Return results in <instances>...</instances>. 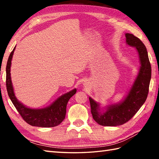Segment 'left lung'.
Here are the masks:
<instances>
[{
    "mask_svg": "<svg viewBox=\"0 0 159 159\" xmlns=\"http://www.w3.org/2000/svg\"><path fill=\"white\" fill-rule=\"evenodd\" d=\"M126 43L135 48L141 66L135 80L127 95L120 102L101 107L100 104L89 97L93 120L105 126H117L129 121L146 102L151 79V65L146 46L141 40L130 33H126Z\"/></svg>",
    "mask_w": 159,
    "mask_h": 159,
    "instance_id": "obj_1",
    "label": "left lung"
}]
</instances>
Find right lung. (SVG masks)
<instances>
[{"mask_svg":"<svg viewBox=\"0 0 159 159\" xmlns=\"http://www.w3.org/2000/svg\"><path fill=\"white\" fill-rule=\"evenodd\" d=\"M10 54L6 67V85L9 98L13 105L18 111L20 116L26 123L33 126L49 128L58 126L65 119L66 114V107L70 98L76 92V89L59 97L50 105L42 109H33L25 106L17 99L15 96L14 89L11 79V66L13 52Z\"/></svg>","mask_w":159,"mask_h":159,"instance_id":"obj_1","label":"right lung"}]
</instances>
